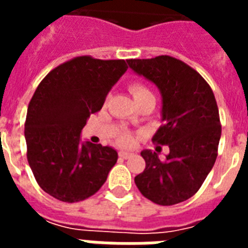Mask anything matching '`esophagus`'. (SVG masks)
Masks as SVG:
<instances>
[{
    "label": "esophagus",
    "instance_id": "obj_1",
    "mask_svg": "<svg viewBox=\"0 0 248 248\" xmlns=\"http://www.w3.org/2000/svg\"><path fill=\"white\" fill-rule=\"evenodd\" d=\"M118 155H120L121 158L127 159V158H130V157H132V153H130V152H124V151H121L120 153H118Z\"/></svg>",
    "mask_w": 248,
    "mask_h": 248
}]
</instances>
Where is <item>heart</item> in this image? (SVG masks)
I'll return each instance as SVG.
<instances>
[{
  "instance_id": "obj_1",
  "label": "heart",
  "mask_w": 248,
  "mask_h": 248,
  "mask_svg": "<svg viewBox=\"0 0 248 248\" xmlns=\"http://www.w3.org/2000/svg\"><path fill=\"white\" fill-rule=\"evenodd\" d=\"M130 91H131L134 99H139V97L152 93L147 87H144L143 85H139V83H134V85L130 86ZM117 143L120 144L121 147H131L132 144H134V138L130 134H127V132H122L118 136Z\"/></svg>"
}]
</instances>
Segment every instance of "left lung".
I'll use <instances>...</instances> for the list:
<instances>
[{"label": "left lung", "mask_w": 248, "mask_h": 248, "mask_svg": "<svg viewBox=\"0 0 248 248\" xmlns=\"http://www.w3.org/2000/svg\"><path fill=\"white\" fill-rule=\"evenodd\" d=\"M127 63L161 93L162 126L152 140L170 148L165 161L158 152H141L145 170L135 184L155 203H180L198 192L217 157L221 126L214 93L198 72L171 56Z\"/></svg>", "instance_id": "8db88e82"}]
</instances>
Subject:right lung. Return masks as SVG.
Wrapping results in <instances>:
<instances>
[{"label":"right lung","instance_id":"obj_1","mask_svg":"<svg viewBox=\"0 0 248 248\" xmlns=\"http://www.w3.org/2000/svg\"><path fill=\"white\" fill-rule=\"evenodd\" d=\"M127 68L124 60L79 56L52 69L37 87L25 120L27 158L38 185L56 200L89 198L116 165V149L82 141L81 132Z\"/></svg>","mask_w":248,"mask_h":248}]
</instances>
